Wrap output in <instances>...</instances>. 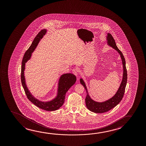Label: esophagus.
<instances>
[{"label":"esophagus","instance_id":"1","mask_svg":"<svg viewBox=\"0 0 146 146\" xmlns=\"http://www.w3.org/2000/svg\"><path fill=\"white\" fill-rule=\"evenodd\" d=\"M72 73L75 76H78V73H79V71H78V69L77 68H75V69H73V70H72Z\"/></svg>","mask_w":146,"mask_h":146}]
</instances>
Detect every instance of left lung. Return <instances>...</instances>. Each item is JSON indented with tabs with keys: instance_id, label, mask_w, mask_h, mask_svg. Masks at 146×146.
Masks as SVG:
<instances>
[{
	"instance_id": "8db88e82",
	"label": "left lung",
	"mask_w": 146,
	"mask_h": 146,
	"mask_svg": "<svg viewBox=\"0 0 146 146\" xmlns=\"http://www.w3.org/2000/svg\"><path fill=\"white\" fill-rule=\"evenodd\" d=\"M107 40L108 45L112 47V48H114V49L117 50V51L120 54L121 56L122 59V63H123V79L117 92L113 97L105 102H97L92 100L91 98L89 95L88 94L86 84L82 79H80V83L83 86H84L87 92V96L85 99L86 107L90 111L96 113H103L107 112L117 106L122 100V98L124 96L126 84L127 82V71L126 69V61H125L124 55L122 52L118 49L117 46L116 45L115 41L114 40L112 35L109 33H108L107 34Z\"/></svg>"
}]
</instances>
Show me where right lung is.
<instances>
[{
	"label": "right lung",
	"mask_w": 146,
	"mask_h": 146,
	"mask_svg": "<svg viewBox=\"0 0 146 146\" xmlns=\"http://www.w3.org/2000/svg\"><path fill=\"white\" fill-rule=\"evenodd\" d=\"M46 32L47 30L46 29L41 30L34 38L30 47L28 48V50L25 53L22 59L21 71V80L22 86L24 88V91L28 100H30L33 104L38 107V108L48 111H52L57 110L63 105L65 101L66 92L68 91L71 86L75 84V83L76 82V77L74 74L71 73H67L62 75L59 80L58 93L57 96L54 99L50 101H40L34 97L32 94L30 93V91L28 90L25 83L24 75L25 65L26 62L29 59H30L32 52L34 51L36 46H37L38 43L44 35L46 34Z\"/></svg>",
	"instance_id": "right-lung-1"
}]
</instances>
